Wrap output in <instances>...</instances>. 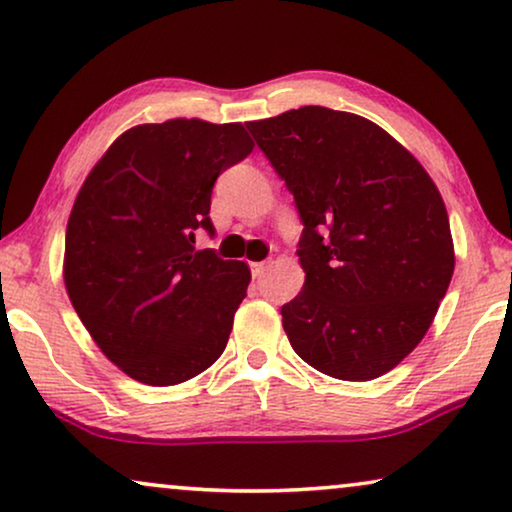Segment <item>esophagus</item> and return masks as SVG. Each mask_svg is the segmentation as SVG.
<instances>
[{
    "label": "esophagus",
    "instance_id": "obj_1",
    "mask_svg": "<svg viewBox=\"0 0 512 512\" xmlns=\"http://www.w3.org/2000/svg\"><path fill=\"white\" fill-rule=\"evenodd\" d=\"M249 268H251V277L258 279V277H261V274L265 272V268H268V261H258V263H251Z\"/></svg>",
    "mask_w": 512,
    "mask_h": 512
}]
</instances>
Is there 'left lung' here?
Segmentation results:
<instances>
[{
  "label": "left lung",
  "mask_w": 512,
  "mask_h": 512,
  "mask_svg": "<svg viewBox=\"0 0 512 512\" xmlns=\"http://www.w3.org/2000/svg\"><path fill=\"white\" fill-rule=\"evenodd\" d=\"M295 198L305 286L281 307L318 372L372 381L420 344L455 270L443 198L409 150L365 117L305 106L247 122Z\"/></svg>",
  "instance_id": "1"
}]
</instances>
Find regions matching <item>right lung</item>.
Masks as SVG:
<instances>
[{
  "label": "right lung",
  "instance_id": "right-lung-1",
  "mask_svg": "<svg viewBox=\"0 0 512 512\" xmlns=\"http://www.w3.org/2000/svg\"><path fill=\"white\" fill-rule=\"evenodd\" d=\"M242 124L168 120L124 131L87 175L66 226L64 284L96 346L124 374L175 385L224 353L251 272L214 235L217 177L249 157Z\"/></svg>",
  "mask_w": 512,
  "mask_h": 512
}]
</instances>
